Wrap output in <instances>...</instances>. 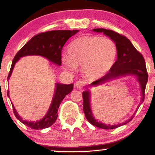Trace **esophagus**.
<instances>
[{"instance_id": "1", "label": "esophagus", "mask_w": 155, "mask_h": 155, "mask_svg": "<svg viewBox=\"0 0 155 155\" xmlns=\"http://www.w3.org/2000/svg\"><path fill=\"white\" fill-rule=\"evenodd\" d=\"M75 85L78 89H82L85 86V81H81V80H79V81H76Z\"/></svg>"}]
</instances>
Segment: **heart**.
<instances>
[{"instance_id": "heart-1", "label": "heart", "mask_w": 155, "mask_h": 155, "mask_svg": "<svg viewBox=\"0 0 155 155\" xmlns=\"http://www.w3.org/2000/svg\"><path fill=\"white\" fill-rule=\"evenodd\" d=\"M69 55L62 57L67 70L74 71L77 66L88 79L95 80L106 75L117 57V47L111 38L88 35L76 38L68 47Z\"/></svg>"}]
</instances>
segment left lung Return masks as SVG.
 Masks as SVG:
<instances>
[{"instance_id":"8db88e82","label":"left lung","mask_w":155,"mask_h":155,"mask_svg":"<svg viewBox=\"0 0 155 155\" xmlns=\"http://www.w3.org/2000/svg\"><path fill=\"white\" fill-rule=\"evenodd\" d=\"M93 31L97 32V33H104L105 35H107L115 42L117 47V60L114 64L111 70L106 75L97 81H93L90 85V86L98 85L111 81L112 79L121 77V76L127 75L136 76L140 84V90H141L140 105L144 101L146 85L148 81V73L147 71L145 60L143 55L140 54L139 51H138L131 43L130 41L126 38L124 35H121L117 32L111 31V30L104 29V28H96V29H93ZM90 92L88 90L82 92L83 110L87 120L92 125L105 130L115 129L127 124L130 121L132 120L134 115L129 120L118 124H106L98 122L95 120V117L92 115L91 107H90ZM140 105L138 106V107L140 106Z\"/></svg>"}]
</instances>
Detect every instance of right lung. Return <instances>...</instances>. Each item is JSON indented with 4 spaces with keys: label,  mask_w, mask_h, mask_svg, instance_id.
<instances>
[{
    "label": "right lung",
    "mask_w": 155,
    "mask_h": 155,
    "mask_svg": "<svg viewBox=\"0 0 155 155\" xmlns=\"http://www.w3.org/2000/svg\"><path fill=\"white\" fill-rule=\"evenodd\" d=\"M78 30L74 31H51L41 33L35 35L31 40L23 46L22 49L19 50L15 55V58L12 60V66L9 74L8 76V79H9L12 75V71L15 67L16 63L22 57L28 56V55H40L44 57L51 63L61 65V51L65 42L68 40L76 33ZM74 88V84H56V89L54 91V95L49 111L42 120L36 121V122H28L23 120L20 116L17 114V111L13 106L14 114L15 117L28 127L34 130H42L52 125L58 118V111L60 103L63 101L64 97L68 94L70 93ZM8 97V91L7 92Z\"/></svg>",
    "instance_id": "add662e5"
}]
</instances>
